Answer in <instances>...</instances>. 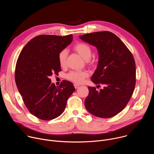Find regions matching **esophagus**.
Returning a JSON list of instances; mask_svg holds the SVG:
<instances>
[{
  "mask_svg": "<svg viewBox=\"0 0 154 154\" xmlns=\"http://www.w3.org/2000/svg\"><path fill=\"white\" fill-rule=\"evenodd\" d=\"M74 87H75V89H77V88H79V85H77V84H74Z\"/></svg>",
  "mask_w": 154,
  "mask_h": 154,
  "instance_id": "obj_1",
  "label": "esophagus"
}]
</instances>
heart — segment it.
<instances>
[{
    "label": "heart",
    "mask_w": 154,
    "mask_h": 154,
    "mask_svg": "<svg viewBox=\"0 0 154 154\" xmlns=\"http://www.w3.org/2000/svg\"><path fill=\"white\" fill-rule=\"evenodd\" d=\"M74 49L85 60H88L92 55V50L91 47L83 42H79L74 46ZM68 56V51L65 49L62 50L59 53L58 60L61 66L63 67L66 65V58ZM89 76V73L86 71H71L66 75V78L77 84L82 83L85 79Z\"/></svg>",
    "instance_id": "1"
}]
</instances>
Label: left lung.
Instances as JSON below:
<instances>
[{"mask_svg": "<svg viewBox=\"0 0 154 154\" xmlns=\"http://www.w3.org/2000/svg\"><path fill=\"white\" fill-rule=\"evenodd\" d=\"M80 38L97 48L99 60L91 80L98 86H104L100 91L88 87L85 107L98 117L115 116L126 107L134 91L136 69L134 57L125 43L111 32H94Z\"/></svg>", "mask_w": 154, "mask_h": 154, "instance_id": "8db88e82", "label": "left lung"}]
</instances>
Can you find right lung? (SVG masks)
Instances as JSON below:
<instances>
[{"label":"right lung","mask_w":154,"mask_h":154,"mask_svg":"<svg viewBox=\"0 0 154 154\" xmlns=\"http://www.w3.org/2000/svg\"><path fill=\"white\" fill-rule=\"evenodd\" d=\"M72 35H40L32 38L22 50L15 69V81L24 103L31 114L43 120L60 116L68 98L75 91L70 82L59 87L50 76L61 71L59 53L72 41Z\"/></svg>","instance_id":"right-lung-1"}]
</instances>
